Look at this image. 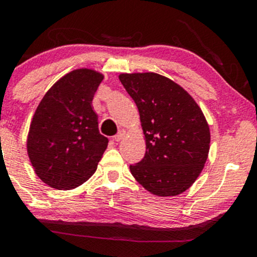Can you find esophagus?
Wrapping results in <instances>:
<instances>
[{
    "instance_id": "esophagus-1",
    "label": "esophagus",
    "mask_w": 257,
    "mask_h": 257,
    "mask_svg": "<svg viewBox=\"0 0 257 257\" xmlns=\"http://www.w3.org/2000/svg\"><path fill=\"white\" fill-rule=\"evenodd\" d=\"M124 137H125V132L124 131H120L118 134L117 135H114V141H120L122 140V139H124Z\"/></svg>"
}]
</instances>
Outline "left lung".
I'll list each match as a JSON object with an SVG mask.
<instances>
[{"label": "left lung", "mask_w": 257, "mask_h": 257, "mask_svg": "<svg viewBox=\"0 0 257 257\" xmlns=\"http://www.w3.org/2000/svg\"><path fill=\"white\" fill-rule=\"evenodd\" d=\"M138 106L145 157L131 173L155 196H178L192 186L208 158L210 131L194 99L172 79L155 72L120 73Z\"/></svg>", "instance_id": "obj_1"}]
</instances>
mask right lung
<instances>
[{
    "instance_id": "add662e5",
    "label": "right lung",
    "mask_w": 257,
    "mask_h": 257,
    "mask_svg": "<svg viewBox=\"0 0 257 257\" xmlns=\"http://www.w3.org/2000/svg\"><path fill=\"white\" fill-rule=\"evenodd\" d=\"M102 79L94 70H73L53 84L35 111L28 155L38 178L53 188L72 190L87 181L107 147L91 106Z\"/></svg>"
}]
</instances>
